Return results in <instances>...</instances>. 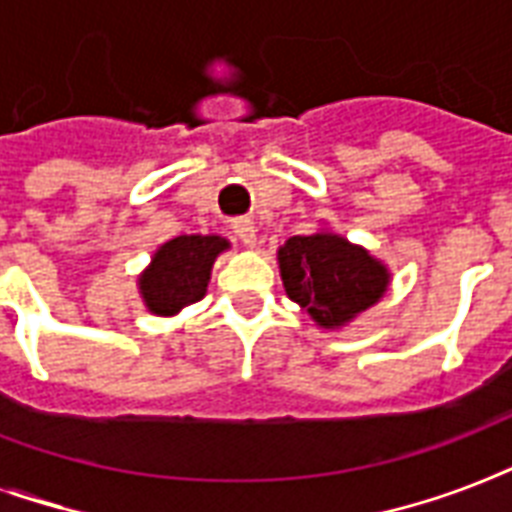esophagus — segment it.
Listing matches in <instances>:
<instances>
[{
    "mask_svg": "<svg viewBox=\"0 0 512 512\" xmlns=\"http://www.w3.org/2000/svg\"><path fill=\"white\" fill-rule=\"evenodd\" d=\"M233 233L239 236L241 244H247V247H255L257 244V228L252 220H247V217H239V220H233Z\"/></svg>",
    "mask_w": 512,
    "mask_h": 512,
    "instance_id": "34e87169",
    "label": "esophagus"
}]
</instances>
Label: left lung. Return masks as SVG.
Instances as JSON below:
<instances>
[{"mask_svg":"<svg viewBox=\"0 0 512 512\" xmlns=\"http://www.w3.org/2000/svg\"><path fill=\"white\" fill-rule=\"evenodd\" d=\"M281 281L289 300L324 329H340L372 308L390 284L388 268L337 233L292 236L279 247Z\"/></svg>","mask_w":512,"mask_h":512,"instance_id":"8db88e82","label":"left lung"}]
</instances>
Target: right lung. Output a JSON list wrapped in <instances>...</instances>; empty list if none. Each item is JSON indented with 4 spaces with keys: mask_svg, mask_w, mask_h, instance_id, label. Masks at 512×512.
Returning <instances> with one entry per match:
<instances>
[{
    "mask_svg": "<svg viewBox=\"0 0 512 512\" xmlns=\"http://www.w3.org/2000/svg\"><path fill=\"white\" fill-rule=\"evenodd\" d=\"M231 247L223 236H177L156 249L140 273L143 303L156 316H175L185 305L207 295L209 273L217 255Z\"/></svg>",
    "mask_w": 512,
    "mask_h": 512,
    "instance_id": "add662e5",
    "label": "right lung"
}]
</instances>
